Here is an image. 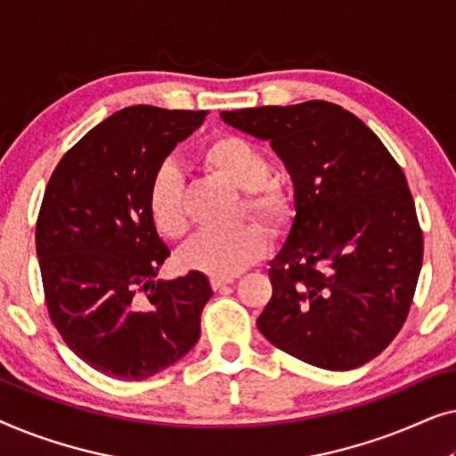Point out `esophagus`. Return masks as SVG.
I'll use <instances>...</instances> for the list:
<instances>
[{"instance_id":"34e87169","label":"esophagus","mask_w":456,"mask_h":456,"mask_svg":"<svg viewBox=\"0 0 456 456\" xmlns=\"http://www.w3.org/2000/svg\"><path fill=\"white\" fill-rule=\"evenodd\" d=\"M232 282H234L232 276H230V278H211V289L222 290L224 286H228V284H232Z\"/></svg>"}]
</instances>
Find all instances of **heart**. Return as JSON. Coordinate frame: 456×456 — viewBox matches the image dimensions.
Segmentation results:
<instances>
[{
    "instance_id": "heart-1",
    "label": "heart",
    "mask_w": 456,
    "mask_h": 456,
    "mask_svg": "<svg viewBox=\"0 0 456 456\" xmlns=\"http://www.w3.org/2000/svg\"><path fill=\"white\" fill-rule=\"evenodd\" d=\"M199 161L242 191L240 216L264 222L272 232L286 228L292 203L284 186L270 178L272 164L264 149L240 134H217L199 149ZM147 209L155 230L170 240L189 230L184 211V180L176 166L164 164L153 174ZM267 234L257 224H242L228 232H199L180 253V264L214 278H230L267 253Z\"/></svg>"
}]
</instances>
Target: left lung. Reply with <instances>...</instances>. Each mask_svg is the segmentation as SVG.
Instances as JSON below:
<instances>
[{
	"mask_svg": "<svg viewBox=\"0 0 456 456\" xmlns=\"http://www.w3.org/2000/svg\"><path fill=\"white\" fill-rule=\"evenodd\" d=\"M222 120L270 141L295 184L297 216L270 261L259 332L322 370L378 357L407 320L423 261L401 166L357 116L320 99L222 111Z\"/></svg>",
	"mask_w": 456,
	"mask_h": 456,
	"instance_id": "left-lung-1",
	"label": "left lung"
}]
</instances>
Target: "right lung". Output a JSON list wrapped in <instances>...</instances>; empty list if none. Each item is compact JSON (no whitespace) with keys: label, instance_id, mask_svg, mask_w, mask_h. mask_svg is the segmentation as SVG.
<instances>
[{"label":"right lung","instance_id":"add662e5","mask_svg":"<svg viewBox=\"0 0 456 456\" xmlns=\"http://www.w3.org/2000/svg\"><path fill=\"white\" fill-rule=\"evenodd\" d=\"M208 111L133 105L66 151L37 217V257L55 330L93 370L145 379L201 334V272L158 280L170 248L147 209L153 174Z\"/></svg>","mask_w":456,"mask_h":456}]
</instances>
